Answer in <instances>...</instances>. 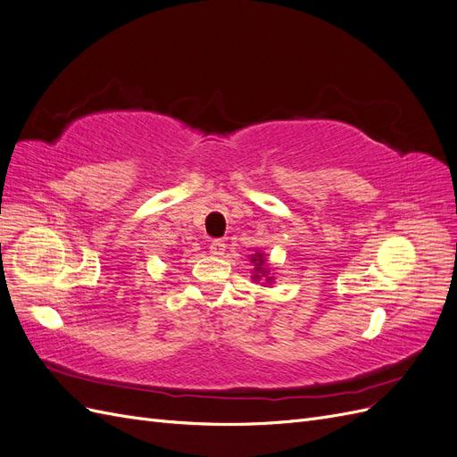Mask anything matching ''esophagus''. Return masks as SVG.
Returning a JSON list of instances; mask_svg holds the SVG:
<instances>
[{"instance_id": "obj_1", "label": "esophagus", "mask_w": 457, "mask_h": 457, "mask_svg": "<svg viewBox=\"0 0 457 457\" xmlns=\"http://www.w3.org/2000/svg\"><path fill=\"white\" fill-rule=\"evenodd\" d=\"M225 250H227V244H225L223 240H215V242L210 244V253H212V255L220 257V255L225 253Z\"/></svg>"}]
</instances>
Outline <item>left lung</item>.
I'll list each match as a JSON object with an SVG mask.
<instances>
[{
	"label": "left lung",
	"mask_w": 457,
	"mask_h": 457,
	"mask_svg": "<svg viewBox=\"0 0 457 457\" xmlns=\"http://www.w3.org/2000/svg\"><path fill=\"white\" fill-rule=\"evenodd\" d=\"M250 261L253 262V276H252V280H253L255 284H259L262 278H265V282H262V284H272V282H274V276L270 274V267L267 265V255H265V253L255 250V253L250 255Z\"/></svg>",
	"instance_id": "obj_1"
}]
</instances>
